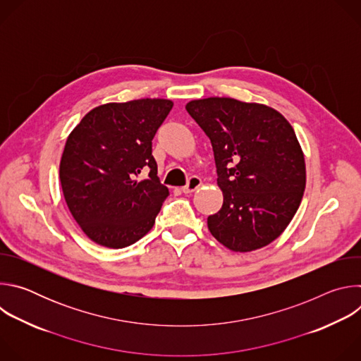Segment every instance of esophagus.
<instances>
[{"label":"esophagus","mask_w":361,"mask_h":361,"mask_svg":"<svg viewBox=\"0 0 361 361\" xmlns=\"http://www.w3.org/2000/svg\"><path fill=\"white\" fill-rule=\"evenodd\" d=\"M200 187H201V178L197 177V176H192V177H190L187 185L183 187V192H184V194H191V192H194L195 190H198Z\"/></svg>","instance_id":"obj_1"}]
</instances>
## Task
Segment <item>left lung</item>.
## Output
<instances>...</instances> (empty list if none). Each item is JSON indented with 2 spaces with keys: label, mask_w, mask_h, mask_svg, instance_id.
I'll return each mask as SVG.
<instances>
[{
  "label": "left lung",
  "mask_w": 361,
  "mask_h": 361,
  "mask_svg": "<svg viewBox=\"0 0 361 361\" xmlns=\"http://www.w3.org/2000/svg\"><path fill=\"white\" fill-rule=\"evenodd\" d=\"M185 110L212 141L224 197L207 219L210 233L231 251L270 244L293 220L305 188L293 127L271 107L228 97L192 99Z\"/></svg>",
  "instance_id": "obj_1"
}]
</instances>
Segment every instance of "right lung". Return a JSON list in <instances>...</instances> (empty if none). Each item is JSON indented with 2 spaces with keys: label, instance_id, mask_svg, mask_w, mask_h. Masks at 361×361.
<instances>
[{
  "label": "right lung",
  "instance_id": "add662e5",
  "mask_svg": "<svg viewBox=\"0 0 361 361\" xmlns=\"http://www.w3.org/2000/svg\"><path fill=\"white\" fill-rule=\"evenodd\" d=\"M171 109L163 98L109 102L70 133L60 181L70 213L94 243L124 248L152 228L170 192L157 177L151 141Z\"/></svg>",
  "mask_w": 361,
  "mask_h": 361
}]
</instances>
